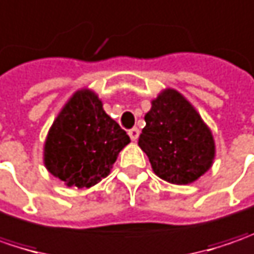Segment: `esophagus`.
Wrapping results in <instances>:
<instances>
[{
	"label": "esophagus",
	"mask_w": 254,
	"mask_h": 254,
	"mask_svg": "<svg viewBox=\"0 0 254 254\" xmlns=\"http://www.w3.org/2000/svg\"><path fill=\"white\" fill-rule=\"evenodd\" d=\"M127 135H129V138L132 139V140H136V139L139 138V129L138 127L129 129V130H127Z\"/></svg>",
	"instance_id": "1"
}]
</instances>
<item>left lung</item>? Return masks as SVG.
I'll return each instance as SVG.
<instances>
[{
    "instance_id": "left-lung-1",
    "label": "left lung",
    "mask_w": 254,
    "mask_h": 254,
    "mask_svg": "<svg viewBox=\"0 0 254 254\" xmlns=\"http://www.w3.org/2000/svg\"><path fill=\"white\" fill-rule=\"evenodd\" d=\"M138 143L159 178L186 185L210 169L215 158L213 136L179 92L163 91L152 101Z\"/></svg>"
}]
</instances>
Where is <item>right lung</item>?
<instances>
[{"mask_svg": "<svg viewBox=\"0 0 254 254\" xmlns=\"http://www.w3.org/2000/svg\"><path fill=\"white\" fill-rule=\"evenodd\" d=\"M130 139L91 91L72 96L45 142V166L68 186L91 188L106 178Z\"/></svg>", "mask_w": 254, "mask_h": 254, "instance_id": "1", "label": "right lung"}]
</instances>
